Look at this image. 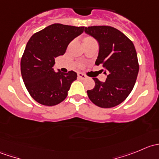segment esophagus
Listing matches in <instances>:
<instances>
[{
    "label": "esophagus",
    "instance_id": "esophagus-1",
    "mask_svg": "<svg viewBox=\"0 0 159 159\" xmlns=\"http://www.w3.org/2000/svg\"><path fill=\"white\" fill-rule=\"evenodd\" d=\"M78 78H79V79H81V80H84L87 77H86L85 75H84L83 73H81V72H79V73L78 74Z\"/></svg>",
    "mask_w": 159,
    "mask_h": 159
}]
</instances>
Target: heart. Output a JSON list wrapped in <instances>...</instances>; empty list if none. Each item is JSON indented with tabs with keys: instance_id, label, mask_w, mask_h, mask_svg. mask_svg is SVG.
I'll return each instance as SVG.
<instances>
[{
	"instance_id": "obj_1",
	"label": "heart",
	"mask_w": 159,
	"mask_h": 159,
	"mask_svg": "<svg viewBox=\"0 0 159 159\" xmlns=\"http://www.w3.org/2000/svg\"><path fill=\"white\" fill-rule=\"evenodd\" d=\"M95 40L92 38V37H86L84 39V44L86 45V44H89L90 43H92V42H95ZM82 64L80 65V66H82Z\"/></svg>"
}]
</instances>
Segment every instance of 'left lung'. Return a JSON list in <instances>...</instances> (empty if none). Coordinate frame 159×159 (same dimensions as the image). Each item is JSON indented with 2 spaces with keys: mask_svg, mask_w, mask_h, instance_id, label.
Instances as JSON below:
<instances>
[{
  "mask_svg": "<svg viewBox=\"0 0 159 159\" xmlns=\"http://www.w3.org/2000/svg\"><path fill=\"white\" fill-rule=\"evenodd\" d=\"M84 32L99 44L95 65H102L108 71L105 82L93 78L95 85L88 90V95L97 106L113 108L127 98L137 79L139 65L134 44L122 32L110 26L88 27Z\"/></svg>",
  "mask_w": 159,
  "mask_h": 159,
  "instance_id": "left-lung-1",
  "label": "left lung"
}]
</instances>
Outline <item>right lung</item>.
<instances>
[{"instance_id": "right-lung-1", "label": "right lung", "mask_w": 159, "mask_h": 159, "mask_svg": "<svg viewBox=\"0 0 159 159\" xmlns=\"http://www.w3.org/2000/svg\"><path fill=\"white\" fill-rule=\"evenodd\" d=\"M84 29V27L53 24L29 39L20 60V71L25 87L37 102L54 106L66 98L77 73L55 72L54 58L63 55L69 43Z\"/></svg>"}]
</instances>
